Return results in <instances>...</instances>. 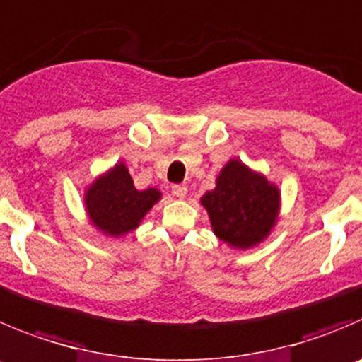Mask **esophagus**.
Wrapping results in <instances>:
<instances>
[{"label":"esophagus","mask_w":362,"mask_h":362,"mask_svg":"<svg viewBox=\"0 0 362 362\" xmlns=\"http://www.w3.org/2000/svg\"><path fill=\"white\" fill-rule=\"evenodd\" d=\"M171 191H173V194L177 198H184L185 194H187V187H185L184 184H175L173 187H171Z\"/></svg>","instance_id":"34e87169"}]
</instances>
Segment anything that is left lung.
<instances>
[{"label":"left lung","instance_id":"obj_1","mask_svg":"<svg viewBox=\"0 0 362 362\" xmlns=\"http://www.w3.org/2000/svg\"><path fill=\"white\" fill-rule=\"evenodd\" d=\"M200 202L214 234L232 248L248 250L264 241L275 227L280 192L264 175L232 158L219 171L216 187Z\"/></svg>","mask_w":362,"mask_h":362}]
</instances>
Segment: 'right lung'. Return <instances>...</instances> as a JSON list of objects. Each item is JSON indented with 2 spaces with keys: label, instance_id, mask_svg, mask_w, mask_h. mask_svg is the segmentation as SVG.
Listing matches in <instances>:
<instances>
[{
  "label": "right lung",
  "instance_id": "add662e5",
  "mask_svg": "<svg viewBox=\"0 0 362 362\" xmlns=\"http://www.w3.org/2000/svg\"><path fill=\"white\" fill-rule=\"evenodd\" d=\"M160 197V191L155 187L135 189L124 162H117L87 187L83 200L94 227L105 235L121 238L139 227Z\"/></svg>",
  "mask_w": 362,
  "mask_h": 362
}]
</instances>
